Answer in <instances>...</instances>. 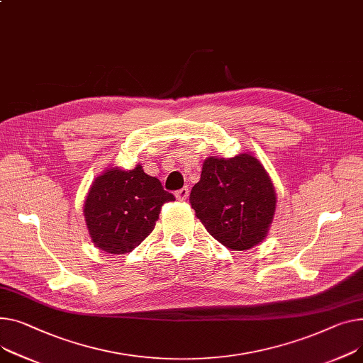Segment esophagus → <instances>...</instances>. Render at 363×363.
Returning a JSON list of instances; mask_svg holds the SVG:
<instances>
[{"label":"esophagus","mask_w":363,"mask_h":363,"mask_svg":"<svg viewBox=\"0 0 363 363\" xmlns=\"http://www.w3.org/2000/svg\"><path fill=\"white\" fill-rule=\"evenodd\" d=\"M188 196H189V189H188L186 186H184V188H181L179 191H177V192H175V197H177L179 201L186 200V199H188Z\"/></svg>","instance_id":"1"}]
</instances>
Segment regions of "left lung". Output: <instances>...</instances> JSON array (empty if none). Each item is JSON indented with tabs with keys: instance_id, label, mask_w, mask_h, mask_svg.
Masks as SVG:
<instances>
[{
	"instance_id": "obj_1",
	"label": "left lung",
	"mask_w": 363,
	"mask_h": 363,
	"mask_svg": "<svg viewBox=\"0 0 363 363\" xmlns=\"http://www.w3.org/2000/svg\"><path fill=\"white\" fill-rule=\"evenodd\" d=\"M189 201L207 232L233 251L250 250L265 239L276 211L274 185L251 153L210 156Z\"/></svg>"
}]
</instances>
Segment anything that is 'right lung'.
Instances as JSON below:
<instances>
[{
	"label": "right lung",
	"mask_w": 363,
	"mask_h": 363,
	"mask_svg": "<svg viewBox=\"0 0 363 363\" xmlns=\"http://www.w3.org/2000/svg\"><path fill=\"white\" fill-rule=\"evenodd\" d=\"M174 200L141 164L131 171L105 169L90 185L83 206L91 242L108 254L131 252L153 232L162 206Z\"/></svg>",
	"instance_id": "right-lung-1"
}]
</instances>
